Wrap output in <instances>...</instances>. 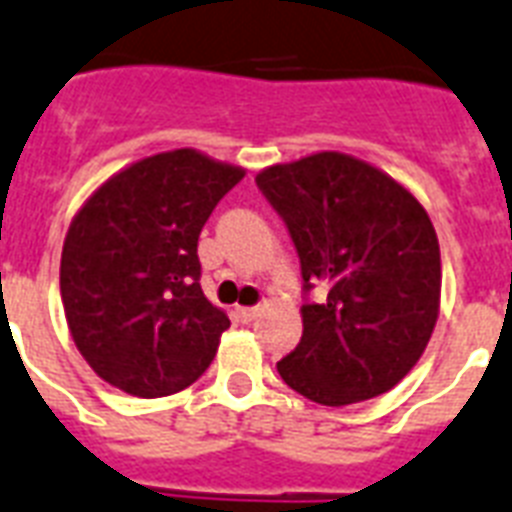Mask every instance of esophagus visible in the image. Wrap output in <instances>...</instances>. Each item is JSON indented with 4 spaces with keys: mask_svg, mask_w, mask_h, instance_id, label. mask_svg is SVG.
Segmentation results:
<instances>
[{
    "mask_svg": "<svg viewBox=\"0 0 512 512\" xmlns=\"http://www.w3.org/2000/svg\"><path fill=\"white\" fill-rule=\"evenodd\" d=\"M261 307H237V315H240V320H245V323H251V320L259 318Z\"/></svg>",
    "mask_w": 512,
    "mask_h": 512,
    "instance_id": "1",
    "label": "esophagus"
}]
</instances>
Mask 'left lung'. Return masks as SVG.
Wrapping results in <instances>:
<instances>
[{
	"instance_id": "obj_1",
	"label": "left lung",
	"mask_w": 512,
	"mask_h": 512,
	"mask_svg": "<svg viewBox=\"0 0 512 512\" xmlns=\"http://www.w3.org/2000/svg\"><path fill=\"white\" fill-rule=\"evenodd\" d=\"M301 261V342L277 363L283 382L323 406L392 390L417 366L441 312V248L422 202L374 165L318 152L256 176Z\"/></svg>"
}]
</instances>
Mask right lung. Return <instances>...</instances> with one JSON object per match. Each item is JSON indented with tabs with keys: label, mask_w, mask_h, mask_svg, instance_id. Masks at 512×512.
Instances as JSON below:
<instances>
[{
	"label": "right lung",
	"mask_w": 512,
	"mask_h": 512,
	"mask_svg": "<svg viewBox=\"0 0 512 512\" xmlns=\"http://www.w3.org/2000/svg\"><path fill=\"white\" fill-rule=\"evenodd\" d=\"M243 168L197 149L133 162L71 219L61 299L71 339L104 382L165 398L197 382L229 328L200 288L197 240Z\"/></svg>",
	"instance_id": "right-lung-1"
}]
</instances>
